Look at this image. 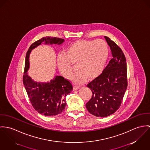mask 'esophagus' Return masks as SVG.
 <instances>
[{"label":"esophagus","mask_w":150,"mask_h":150,"mask_svg":"<svg viewBox=\"0 0 150 150\" xmlns=\"http://www.w3.org/2000/svg\"><path fill=\"white\" fill-rule=\"evenodd\" d=\"M79 88H80V87H79V86H74V88H73V90H74V91H75V90H78Z\"/></svg>","instance_id":"esophagus-1"}]
</instances>
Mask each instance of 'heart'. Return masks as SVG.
I'll use <instances>...</instances> for the list:
<instances>
[{
	"label": "heart",
	"mask_w": 150,
	"mask_h": 150,
	"mask_svg": "<svg viewBox=\"0 0 150 150\" xmlns=\"http://www.w3.org/2000/svg\"><path fill=\"white\" fill-rule=\"evenodd\" d=\"M109 57V48L103 40H78L69 45L64 55L57 57V66L62 75L70 79L73 69L71 63H76L78 72L72 78L77 84L84 83L87 78L93 80L102 72Z\"/></svg>",
	"instance_id": "b5f03b06"
}]
</instances>
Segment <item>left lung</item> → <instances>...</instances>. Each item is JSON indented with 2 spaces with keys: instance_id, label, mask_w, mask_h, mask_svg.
Instances as JSON below:
<instances>
[{
  "instance_id": "obj_1",
  "label": "left lung",
  "mask_w": 150,
  "mask_h": 150,
  "mask_svg": "<svg viewBox=\"0 0 150 150\" xmlns=\"http://www.w3.org/2000/svg\"><path fill=\"white\" fill-rule=\"evenodd\" d=\"M104 37L113 58L100 76L87 84L93 96L86 105L89 113L98 117L109 116L120 108L128 85L125 55L114 41Z\"/></svg>"
}]
</instances>
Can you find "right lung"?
<instances>
[{"label":"right lung","instance_id":"obj_1","mask_svg":"<svg viewBox=\"0 0 150 150\" xmlns=\"http://www.w3.org/2000/svg\"><path fill=\"white\" fill-rule=\"evenodd\" d=\"M62 38L45 37L35 41L29 47L25 59L23 82L34 109L40 114L46 116H54L62 113L66 106V97L72 90V86L62 76H55L50 82H38L28 75L30 67L29 57L32 50L41 45L57 44L64 42Z\"/></svg>","mask_w":150,"mask_h":150}]
</instances>
